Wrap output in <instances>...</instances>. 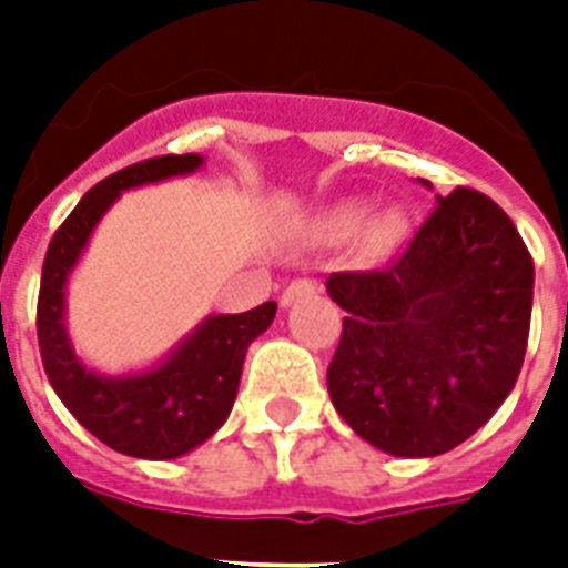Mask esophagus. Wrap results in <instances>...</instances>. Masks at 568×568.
<instances>
[{
	"mask_svg": "<svg viewBox=\"0 0 568 568\" xmlns=\"http://www.w3.org/2000/svg\"><path fill=\"white\" fill-rule=\"evenodd\" d=\"M310 294H318V283H315V280H310V276H297V280H292V283L285 285V292H283V297H280V303H283V306H292L294 301L310 297Z\"/></svg>",
	"mask_w": 568,
	"mask_h": 568,
	"instance_id": "esophagus-1",
	"label": "esophagus"
}]
</instances>
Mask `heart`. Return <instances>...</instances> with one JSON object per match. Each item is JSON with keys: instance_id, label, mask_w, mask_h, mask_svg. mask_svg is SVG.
Wrapping results in <instances>:
<instances>
[{"instance_id": "heart-1", "label": "heart", "mask_w": 568, "mask_h": 568, "mask_svg": "<svg viewBox=\"0 0 568 568\" xmlns=\"http://www.w3.org/2000/svg\"><path fill=\"white\" fill-rule=\"evenodd\" d=\"M365 221L363 209H338L327 217V221L321 223V232L327 235V239H347V235H354ZM397 232H400V221H397L395 214H386V217H379L377 223L368 232V241H372L374 247H383L388 241L395 239Z\"/></svg>"}]
</instances>
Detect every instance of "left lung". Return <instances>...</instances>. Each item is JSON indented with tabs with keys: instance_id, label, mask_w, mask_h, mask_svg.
Masks as SVG:
<instances>
[{
	"instance_id": "1",
	"label": "left lung",
	"mask_w": 568,
	"mask_h": 568,
	"mask_svg": "<svg viewBox=\"0 0 568 568\" xmlns=\"http://www.w3.org/2000/svg\"><path fill=\"white\" fill-rule=\"evenodd\" d=\"M345 310L327 368L333 406L395 457H436L484 427L519 379L534 258L501 205L442 196L383 271L327 280Z\"/></svg>"
}]
</instances>
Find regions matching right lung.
Here are the masks:
<instances>
[{
    "mask_svg": "<svg viewBox=\"0 0 568 568\" xmlns=\"http://www.w3.org/2000/svg\"><path fill=\"white\" fill-rule=\"evenodd\" d=\"M194 153L155 155L97 182L49 241L38 294V345L55 395L109 448L141 459H173L203 445L230 415L250 342L262 336L276 303L241 315H214L164 365L132 377H100L75 359L64 333V285L105 209L120 191L191 173Z\"/></svg>",
    "mask_w": 568,
    "mask_h": 568,
    "instance_id": "add662e5",
    "label": "right lung"
}]
</instances>
